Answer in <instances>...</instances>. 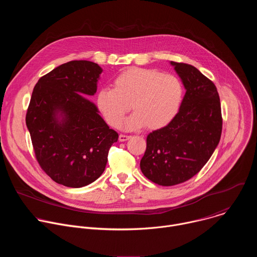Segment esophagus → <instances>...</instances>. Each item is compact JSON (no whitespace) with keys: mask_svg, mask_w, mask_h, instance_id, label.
<instances>
[{"mask_svg":"<svg viewBox=\"0 0 257 257\" xmlns=\"http://www.w3.org/2000/svg\"><path fill=\"white\" fill-rule=\"evenodd\" d=\"M132 136L131 135H126V134H120L119 135V141L123 142V141H126L128 139H130Z\"/></svg>","mask_w":257,"mask_h":257,"instance_id":"esophagus-1","label":"esophagus"}]
</instances>
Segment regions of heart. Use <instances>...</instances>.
Segmentation results:
<instances>
[{"label":"heart","instance_id":"1","mask_svg":"<svg viewBox=\"0 0 257 257\" xmlns=\"http://www.w3.org/2000/svg\"><path fill=\"white\" fill-rule=\"evenodd\" d=\"M182 98V83L174 75L153 69L130 68L114 79L113 88L98 91L97 106L109 126L119 127L131 105L134 114L125 122V128L148 126L156 130L175 118Z\"/></svg>","mask_w":257,"mask_h":257}]
</instances>
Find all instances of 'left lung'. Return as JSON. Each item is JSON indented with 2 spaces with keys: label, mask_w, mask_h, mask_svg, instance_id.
I'll return each instance as SVG.
<instances>
[{
  "label": "left lung",
  "mask_w": 257,
  "mask_h": 257,
  "mask_svg": "<svg viewBox=\"0 0 257 257\" xmlns=\"http://www.w3.org/2000/svg\"><path fill=\"white\" fill-rule=\"evenodd\" d=\"M171 64L186 92L175 118L148 135L140 162L143 175L162 186L181 184L195 176L213 154L223 128L214 83L192 65Z\"/></svg>",
  "instance_id": "1"
}]
</instances>
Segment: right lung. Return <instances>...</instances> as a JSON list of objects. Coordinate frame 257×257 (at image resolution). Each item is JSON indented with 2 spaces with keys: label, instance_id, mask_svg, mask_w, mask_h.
I'll return each instance as SVG.
<instances>
[{
  "label": "right lung",
  "instance_id": "obj_1",
  "mask_svg": "<svg viewBox=\"0 0 257 257\" xmlns=\"http://www.w3.org/2000/svg\"><path fill=\"white\" fill-rule=\"evenodd\" d=\"M101 71L90 61H70L41 77L33 88L26 125L36 161L58 184L79 188L95 181L118 140L96 106L80 95L96 92Z\"/></svg>",
  "mask_w": 257,
  "mask_h": 257
}]
</instances>
